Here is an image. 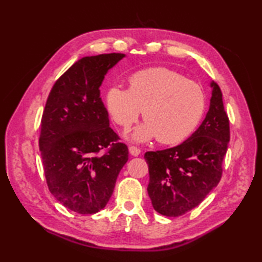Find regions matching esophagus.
<instances>
[{
    "label": "esophagus",
    "mask_w": 262,
    "mask_h": 262,
    "mask_svg": "<svg viewBox=\"0 0 262 262\" xmlns=\"http://www.w3.org/2000/svg\"><path fill=\"white\" fill-rule=\"evenodd\" d=\"M128 151H129V154L132 155V157H138V155L141 154V149L137 148L136 146H129Z\"/></svg>",
    "instance_id": "1"
}]
</instances>
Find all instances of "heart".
Instances as JSON below:
<instances>
[{"label": "heart", "instance_id": "obj_1", "mask_svg": "<svg viewBox=\"0 0 262 262\" xmlns=\"http://www.w3.org/2000/svg\"><path fill=\"white\" fill-rule=\"evenodd\" d=\"M129 89L111 86L105 93V108L117 125L130 127L143 110L144 124L129 133L130 142L157 138L177 144L191 134L205 110V94L198 83L165 68H152L130 75Z\"/></svg>", "mask_w": 262, "mask_h": 262}]
</instances>
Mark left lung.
I'll return each mask as SVG.
<instances>
[{"label": "left lung", "mask_w": 262, "mask_h": 262, "mask_svg": "<svg viewBox=\"0 0 262 262\" xmlns=\"http://www.w3.org/2000/svg\"><path fill=\"white\" fill-rule=\"evenodd\" d=\"M208 113L198 129L176 147L146 152L148 196L159 214L178 217L193 209L219 185L230 142V122L220 86L210 82Z\"/></svg>", "instance_id": "left-lung-1"}]
</instances>
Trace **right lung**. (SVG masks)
I'll return each mask as SVG.
<instances>
[{
	"mask_svg": "<svg viewBox=\"0 0 262 262\" xmlns=\"http://www.w3.org/2000/svg\"><path fill=\"white\" fill-rule=\"evenodd\" d=\"M124 57L120 53L82 57L55 83L43 110L39 148L49 191L75 213L104 208L128 161V148L117 143L99 90Z\"/></svg>",
	"mask_w": 262,
	"mask_h": 262,
	"instance_id": "right-lung-1",
	"label": "right lung"
}]
</instances>
